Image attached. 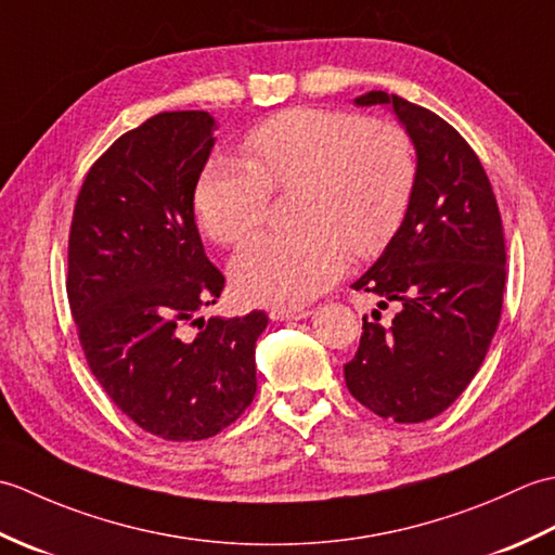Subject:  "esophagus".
<instances>
[{
    "label": "esophagus",
    "mask_w": 555,
    "mask_h": 555,
    "mask_svg": "<svg viewBox=\"0 0 555 555\" xmlns=\"http://www.w3.org/2000/svg\"><path fill=\"white\" fill-rule=\"evenodd\" d=\"M312 312L305 310V308H271L269 317L274 322H288V320H305V317H310Z\"/></svg>",
    "instance_id": "34e87169"
}]
</instances>
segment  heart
I'll list each match as a JSON object with an SVG mask.
<instances>
[{
    "label": "heart",
    "mask_w": 555,
    "mask_h": 555,
    "mask_svg": "<svg viewBox=\"0 0 555 555\" xmlns=\"http://www.w3.org/2000/svg\"><path fill=\"white\" fill-rule=\"evenodd\" d=\"M245 162L211 159L193 207L211 241L231 245L267 217L269 191L300 188L296 233H262L231 259L247 302L296 308L340 276L346 250L370 257L393 238L417 181L403 128L340 109L298 107L269 116L245 138Z\"/></svg>",
    "instance_id": "1"
}]
</instances>
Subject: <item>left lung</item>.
<instances>
[{
	"label": "left lung",
	"mask_w": 555,
	"mask_h": 555,
	"mask_svg": "<svg viewBox=\"0 0 555 555\" xmlns=\"http://www.w3.org/2000/svg\"><path fill=\"white\" fill-rule=\"evenodd\" d=\"M358 107H391L417 155L410 207L379 259L352 284L398 305L391 324L362 317L346 386L364 408L400 424L424 422L475 379L496 334L505 288L501 211L475 150L441 116L384 90Z\"/></svg>",
	"instance_id": "left-lung-1"
}]
</instances>
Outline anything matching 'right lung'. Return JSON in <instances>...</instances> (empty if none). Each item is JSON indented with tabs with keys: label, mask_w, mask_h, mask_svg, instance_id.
Returning a JSON list of instances; mask_svg holds the SVG:
<instances>
[{
	"label": "right lung",
	"mask_w": 555,
	"mask_h": 555,
	"mask_svg": "<svg viewBox=\"0 0 555 555\" xmlns=\"http://www.w3.org/2000/svg\"><path fill=\"white\" fill-rule=\"evenodd\" d=\"M215 128L207 112H162L124 133L92 164L70 221L66 293L82 352L121 412L164 441L209 439L241 417L269 322L262 310L195 320L223 291L193 209Z\"/></svg>",
	"instance_id": "right-lung-1"
}]
</instances>
